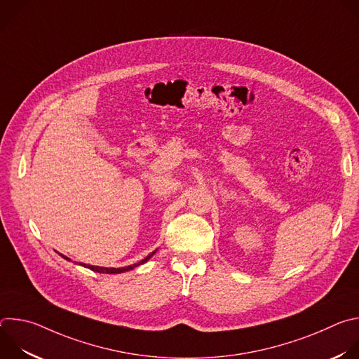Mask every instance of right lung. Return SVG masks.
<instances>
[{"mask_svg":"<svg viewBox=\"0 0 359 359\" xmlns=\"http://www.w3.org/2000/svg\"><path fill=\"white\" fill-rule=\"evenodd\" d=\"M153 254H155V251H153L151 254H149L147 255V257L146 259H143L142 262H139L137 264H132V266H128V267H122V269H108V267H97V266H90V264H82V263H79L81 266H85L86 269H89V270H92V271H96V273H104V274H121V273H125V271H129V270H132V269H135L136 266H140V264H144L150 257H151V255ZM61 257H64L65 260H69L68 257H65V255L64 254H61Z\"/></svg>","mask_w":359,"mask_h":359,"instance_id":"obj_1","label":"right lung"}]
</instances>
